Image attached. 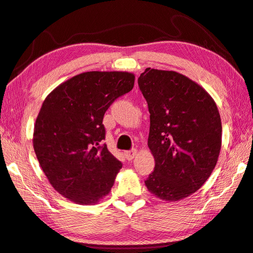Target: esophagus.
<instances>
[{"label": "esophagus", "instance_id": "34e87169", "mask_svg": "<svg viewBox=\"0 0 253 253\" xmlns=\"http://www.w3.org/2000/svg\"><path fill=\"white\" fill-rule=\"evenodd\" d=\"M124 155H125V158L127 160H131L137 155V149L134 148L131 150H127V151H125V153H124Z\"/></svg>", "mask_w": 253, "mask_h": 253}]
</instances>
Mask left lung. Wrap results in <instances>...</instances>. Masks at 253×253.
Instances as JSON below:
<instances>
[{
  "instance_id": "left-lung-1",
  "label": "left lung",
  "mask_w": 253,
  "mask_h": 253,
  "mask_svg": "<svg viewBox=\"0 0 253 253\" xmlns=\"http://www.w3.org/2000/svg\"><path fill=\"white\" fill-rule=\"evenodd\" d=\"M138 86L150 114L148 146L155 168L145 180L156 197L194 194L212 172L221 148V119L203 87L172 71L146 68Z\"/></svg>"
}]
</instances>
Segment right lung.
<instances>
[{
	"mask_svg": "<svg viewBox=\"0 0 253 253\" xmlns=\"http://www.w3.org/2000/svg\"><path fill=\"white\" fill-rule=\"evenodd\" d=\"M134 83L127 72H86L44 100L34 126L36 157L54 189L76 204L97 203L112 189L123 164L103 144V118Z\"/></svg>",
	"mask_w": 253,
	"mask_h": 253,
	"instance_id": "obj_1",
	"label": "right lung"
}]
</instances>
